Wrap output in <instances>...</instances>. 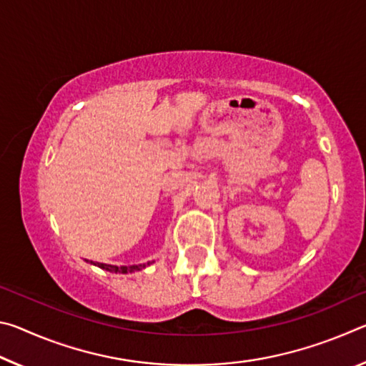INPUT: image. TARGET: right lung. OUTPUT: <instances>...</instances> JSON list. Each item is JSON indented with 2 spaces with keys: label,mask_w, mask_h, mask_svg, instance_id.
I'll return each mask as SVG.
<instances>
[{
  "label": "right lung",
  "mask_w": 366,
  "mask_h": 366,
  "mask_svg": "<svg viewBox=\"0 0 366 366\" xmlns=\"http://www.w3.org/2000/svg\"><path fill=\"white\" fill-rule=\"evenodd\" d=\"M97 266H100V268L111 271V272H121V274H127V272H132V271H139L142 268H145V263L144 264H132V266H114V264H107V263H95Z\"/></svg>",
  "instance_id": "obj_1"
}]
</instances>
